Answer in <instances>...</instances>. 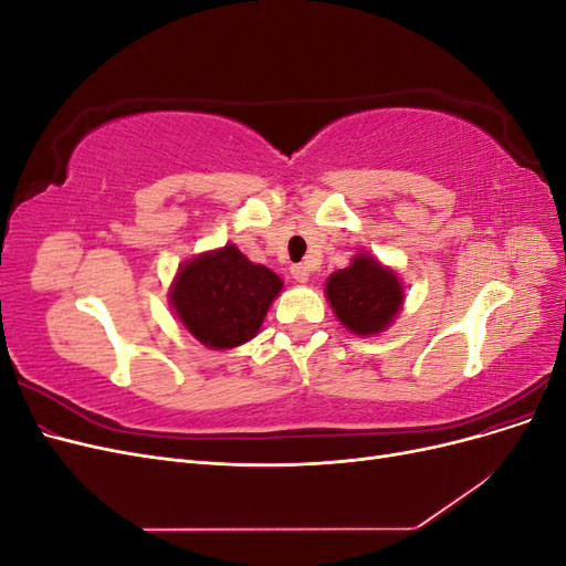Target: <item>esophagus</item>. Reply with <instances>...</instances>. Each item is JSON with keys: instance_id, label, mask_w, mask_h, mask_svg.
I'll use <instances>...</instances> for the list:
<instances>
[{"instance_id": "esophagus-1", "label": "esophagus", "mask_w": 566, "mask_h": 566, "mask_svg": "<svg viewBox=\"0 0 566 566\" xmlns=\"http://www.w3.org/2000/svg\"><path fill=\"white\" fill-rule=\"evenodd\" d=\"M290 273H293V279L297 283L310 281V266H306V264H293V266H290Z\"/></svg>"}]
</instances>
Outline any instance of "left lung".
<instances>
[{
	"label": "left lung",
	"instance_id": "8db88e82",
	"mask_svg": "<svg viewBox=\"0 0 566 566\" xmlns=\"http://www.w3.org/2000/svg\"><path fill=\"white\" fill-rule=\"evenodd\" d=\"M325 295L337 318L358 335L380 333L403 302L397 276L368 254H358L352 266L335 271L325 283Z\"/></svg>",
	"mask_w": 566,
	"mask_h": 566
}]
</instances>
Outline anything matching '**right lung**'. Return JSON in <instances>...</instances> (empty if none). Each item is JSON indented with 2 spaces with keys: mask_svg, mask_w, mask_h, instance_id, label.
<instances>
[{
  "mask_svg": "<svg viewBox=\"0 0 566 566\" xmlns=\"http://www.w3.org/2000/svg\"><path fill=\"white\" fill-rule=\"evenodd\" d=\"M281 279L235 245L200 254L179 269L172 306L205 347L231 349L256 335Z\"/></svg>",
  "mask_w": 566,
  "mask_h": 566,
  "instance_id": "1",
  "label": "right lung"
}]
</instances>
